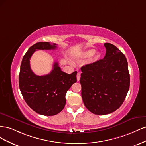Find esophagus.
I'll return each instance as SVG.
<instances>
[{
	"mask_svg": "<svg viewBox=\"0 0 146 146\" xmlns=\"http://www.w3.org/2000/svg\"><path fill=\"white\" fill-rule=\"evenodd\" d=\"M80 77H81V76H80V73L78 72V73H77V81H79V80H80Z\"/></svg>",
	"mask_w": 146,
	"mask_h": 146,
	"instance_id": "1",
	"label": "esophagus"
}]
</instances>
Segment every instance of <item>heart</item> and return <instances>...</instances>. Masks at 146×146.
Here are the masks:
<instances>
[{"label":"heart","mask_w":146,"mask_h":146,"mask_svg":"<svg viewBox=\"0 0 146 146\" xmlns=\"http://www.w3.org/2000/svg\"><path fill=\"white\" fill-rule=\"evenodd\" d=\"M96 50L95 48H90V49H88L83 52V54L82 55L83 57H84V58H90L91 56L94 55V54L96 53ZM100 54L99 53H96V54L94 55V56H93V58H92V61H96L97 60H98L100 58Z\"/></svg>","instance_id":"b5f03b06"}]
</instances>
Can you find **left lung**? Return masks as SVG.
I'll use <instances>...</instances> for the list:
<instances>
[{
	"label": "left lung",
	"mask_w": 146,
	"mask_h": 146,
	"mask_svg": "<svg viewBox=\"0 0 146 146\" xmlns=\"http://www.w3.org/2000/svg\"><path fill=\"white\" fill-rule=\"evenodd\" d=\"M103 59L82 66L80 82L86 108L98 115L115 111L124 101L130 87L126 57L112 44L105 43Z\"/></svg>",
	"instance_id": "left-lung-1"
}]
</instances>
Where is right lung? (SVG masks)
Returning <instances> with one entry per match:
<instances>
[{
  "instance_id": "1",
  "label": "right lung",
  "mask_w": 146,
  "mask_h": 146,
  "mask_svg": "<svg viewBox=\"0 0 146 146\" xmlns=\"http://www.w3.org/2000/svg\"><path fill=\"white\" fill-rule=\"evenodd\" d=\"M56 44L40 42L31 46L24 55L21 64L19 85L26 103L33 111L44 116L56 115L66 104V92L77 82V71L68 74L63 72L55 62L52 71L39 76L30 68V59L37 50H54Z\"/></svg>"
}]
</instances>
